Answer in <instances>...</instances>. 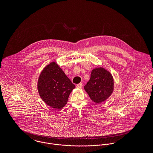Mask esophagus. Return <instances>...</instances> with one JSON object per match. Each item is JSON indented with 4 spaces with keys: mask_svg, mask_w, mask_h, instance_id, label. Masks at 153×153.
<instances>
[{
    "mask_svg": "<svg viewBox=\"0 0 153 153\" xmlns=\"http://www.w3.org/2000/svg\"><path fill=\"white\" fill-rule=\"evenodd\" d=\"M82 87V83H79L78 84L76 85V87L78 88H81Z\"/></svg>",
    "mask_w": 153,
    "mask_h": 153,
    "instance_id": "34e87169",
    "label": "esophagus"
}]
</instances>
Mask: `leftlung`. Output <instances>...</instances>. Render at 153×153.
Wrapping results in <instances>:
<instances>
[{
  "label": "left lung",
  "mask_w": 153,
  "mask_h": 153,
  "mask_svg": "<svg viewBox=\"0 0 153 153\" xmlns=\"http://www.w3.org/2000/svg\"><path fill=\"white\" fill-rule=\"evenodd\" d=\"M84 89L90 98L96 103L105 101L114 90V79L108 71L100 67L94 69Z\"/></svg>",
  "instance_id": "left-lung-1"
}]
</instances>
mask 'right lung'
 <instances>
[{
	"label": "right lung",
	"mask_w": 153,
	"mask_h": 153,
	"mask_svg": "<svg viewBox=\"0 0 153 153\" xmlns=\"http://www.w3.org/2000/svg\"><path fill=\"white\" fill-rule=\"evenodd\" d=\"M75 86L55 62L46 66L42 71L38 82L41 98L49 106L55 109L63 108L69 94Z\"/></svg>",
	"instance_id": "1"
}]
</instances>
